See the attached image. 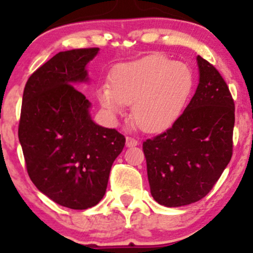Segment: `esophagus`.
I'll return each instance as SVG.
<instances>
[{
  "label": "esophagus",
  "mask_w": 253,
  "mask_h": 253,
  "mask_svg": "<svg viewBox=\"0 0 253 253\" xmlns=\"http://www.w3.org/2000/svg\"><path fill=\"white\" fill-rule=\"evenodd\" d=\"M136 145H138V140H136L135 138H133V136H127L126 138L127 147H133V146H136Z\"/></svg>",
  "instance_id": "34e87169"
}]
</instances>
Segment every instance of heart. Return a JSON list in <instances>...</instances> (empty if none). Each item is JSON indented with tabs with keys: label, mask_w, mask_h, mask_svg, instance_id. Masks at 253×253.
<instances>
[{
	"label": "heart",
	"mask_w": 253,
	"mask_h": 253,
	"mask_svg": "<svg viewBox=\"0 0 253 253\" xmlns=\"http://www.w3.org/2000/svg\"><path fill=\"white\" fill-rule=\"evenodd\" d=\"M109 84L97 90L101 106L110 115H121L133 103V120L145 132H161L182 114L194 88L193 71L187 64L155 53L118 64Z\"/></svg>",
	"instance_id": "b5f03b06"
}]
</instances>
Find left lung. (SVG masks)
Listing matches in <instances>:
<instances>
[{"instance_id":"8db88e82","label":"left lung","mask_w":253,"mask_h":253,"mask_svg":"<svg viewBox=\"0 0 253 253\" xmlns=\"http://www.w3.org/2000/svg\"><path fill=\"white\" fill-rule=\"evenodd\" d=\"M200 83L170 128L146 139L151 195L165 207L197 202L213 189L233 153L234 101L220 72L197 56Z\"/></svg>"}]
</instances>
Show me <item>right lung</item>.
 I'll use <instances>...</instances> for the list:
<instances>
[{
    "label": "right lung",
    "mask_w": 253,
    "mask_h": 253,
    "mask_svg": "<svg viewBox=\"0 0 253 253\" xmlns=\"http://www.w3.org/2000/svg\"><path fill=\"white\" fill-rule=\"evenodd\" d=\"M98 47L59 52L28 78L19 140L34 185L52 201L86 210L102 200L126 138L91 120L90 102L72 84L88 81Z\"/></svg>",
    "instance_id": "right-lung-1"
}]
</instances>
